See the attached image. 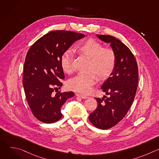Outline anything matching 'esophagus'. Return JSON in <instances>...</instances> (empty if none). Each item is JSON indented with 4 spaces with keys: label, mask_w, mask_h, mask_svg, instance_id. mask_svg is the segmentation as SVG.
<instances>
[{
    "label": "esophagus",
    "mask_w": 159,
    "mask_h": 159,
    "mask_svg": "<svg viewBox=\"0 0 159 159\" xmlns=\"http://www.w3.org/2000/svg\"><path fill=\"white\" fill-rule=\"evenodd\" d=\"M76 96L77 97H79V98H81L82 99H87L89 97L87 96H85V95H83V94H77Z\"/></svg>",
    "instance_id": "obj_1"
}]
</instances>
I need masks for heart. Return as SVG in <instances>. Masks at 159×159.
Listing matches in <instances>:
<instances>
[{
	"label": "heart",
	"mask_w": 159,
	"mask_h": 159,
	"mask_svg": "<svg viewBox=\"0 0 159 159\" xmlns=\"http://www.w3.org/2000/svg\"><path fill=\"white\" fill-rule=\"evenodd\" d=\"M75 50L81 55L90 58L86 74H79L70 79L69 87L75 91L88 94L96 83L98 77L101 80L107 79L115 70L116 56L111 48L103 45L93 38H88L77 43ZM60 63L62 70L68 74L74 72L73 56L71 51L66 50L60 57Z\"/></svg>",
	"instance_id": "1"
}]
</instances>
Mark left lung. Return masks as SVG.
Returning a JSON list of instances; mask_svg holds the SVG:
<instances>
[{
	"mask_svg": "<svg viewBox=\"0 0 159 159\" xmlns=\"http://www.w3.org/2000/svg\"><path fill=\"white\" fill-rule=\"evenodd\" d=\"M97 36L110 43L116 56L114 71L101 86L109 97L96 98L98 107L89 117L95 127L107 129L118 124L132 105L138 86L139 69L133 54L120 39L110 35Z\"/></svg>",
	"mask_w": 159,
	"mask_h": 159,
	"instance_id": "8db88e82",
	"label": "left lung"
}]
</instances>
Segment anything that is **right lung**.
Wrapping results in <instances>:
<instances>
[{
    "label": "right lung",
    "mask_w": 159,
    "mask_h": 159,
    "mask_svg": "<svg viewBox=\"0 0 159 159\" xmlns=\"http://www.w3.org/2000/svg\"><path fill=\"white\" fill-rule=\"evenodd\" d=\"M84 34L69 31H51L38 39L30 48L24 64L22 84L33 115L44 123L61 119V107L74 93H61L65 79L60 60L63 53Z\"/></svg>",
    "instance_id": "right-lung-1"
}]
</instances>
